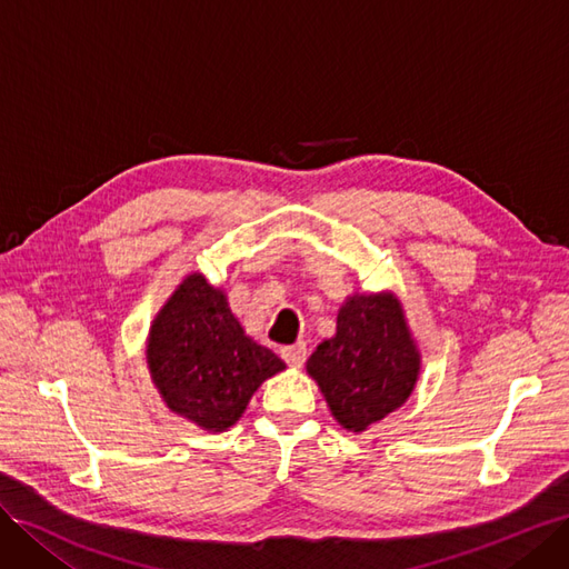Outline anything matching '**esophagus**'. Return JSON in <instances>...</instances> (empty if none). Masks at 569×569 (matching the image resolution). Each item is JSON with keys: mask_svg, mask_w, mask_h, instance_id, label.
Listing matches in <instances>:
<instances>
[{"mask_svg": "<svg viewBox=\"0 0 569 569\" xmlns=\"http://www.w3.org/2000/svg\"><path fill=\"white\" fill-rule=\"evenodd\" d=\"M281 359L288 366H292V368H300L305 363V359H307V345L305 342H296V345H290V347H283L281 349Z\"/></svg>", "mask_w": 569, "mask_h": 569, "instance_id": "obj_1", "label": "esophagus"}]
</instances>
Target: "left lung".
<instances>
[{
    "label": "left lung",
    "mask_w": 569,
    "mask_h": 569,
    "mask_svg": "<svg viewBox=\"0 0 569 569\" xmlns=\"http://www.w3.org/2000/svg\"><path fill=\"white\" fill-rule=\"evenodd\" d=\"M419 366L401 300L393 292H356L340 307L332 338L309 356L307 372L332 417L359 433L408 401Z\"/></svg>",
    "instance_id": "obj_1"
}]
</instances>
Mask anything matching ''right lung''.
Instances as JSON below:
<instances>
[{
  "label": "right lung",
  "instance_id": "1",
  "mask_svg": "<svg viewBox=\"0 0 569 569\" xmlns=\"http://www.w3.org/2000/svg\"><path fill=\"white\" fill-rule=\"evenodd\" d=\"M147 368L163 403L206 431H227L286 363L248 338L227 296L203 273H187L159 309L147 338Z\"/></svg>",
  "mask_w": 569,
  "mask_h": 569
}]
</instances>
